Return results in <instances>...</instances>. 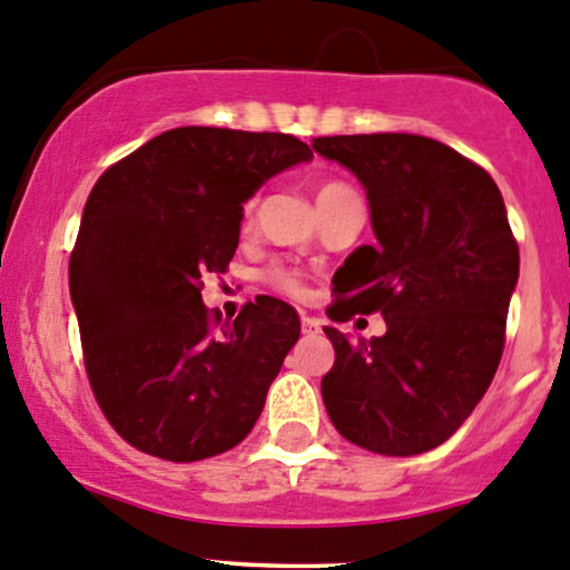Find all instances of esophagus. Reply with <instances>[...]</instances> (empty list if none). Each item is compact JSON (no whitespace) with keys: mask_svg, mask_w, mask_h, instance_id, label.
Segmentation results:
<instances>
[{"mask_svg":"<svg viewBox=\"0 0 570 570\" xmlns=\"http://www.w3.org/2000/svg\"><path fill=\"white\" fill-rule=\"evenodd\" d=\"M302 332L307 334V337H315V334H321V321L309 318V315H302Z\"/></svg>","mask_w":570,"mask_h":570,"instance_id":"esophagus-1","label":"esophagus"}]
</instances>
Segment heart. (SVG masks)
<instances>
[{"label": "heart", "instance_id": "heart-1", "mask_svg": "<svg viewBox=\"0 0 570 570\" xmlns=\"http://www.w3.org/2000/svg\"><path fill=\"white\" fill-rule=\"evenodd\" d=\"M345 191H351L345 184H326L321 186L318 197L315 199H318V203H326V199L345 195ZM268 283L277 287V291L287 293V296H298V293H302V279H298V274L287 272V268H272V272H268Z\"/></svg>", "mask_w": 570, "mask_h": 570}]
</instances>
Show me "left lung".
<instances>
[{
    "label": "left lung",
    "mask_w": 570,
    "mask_h": 570,
    "mask_svg": "<svg viewBox=\"0 0 570 570\" xmlns=\"http://www.w3.org/2000/svg\"><path fill=\"white\" fill-rule=\"evenodd\" d=\"M313 150L365 186L375 233L334 274L328 318L386 321L371 340L324 328L328 420L371 453H425L459 431L500 367L519 283L502 195L483 167L416 134L318 137Z\"/></svg>",
    "instance_id": "left-lung-1"
}]
</instances>
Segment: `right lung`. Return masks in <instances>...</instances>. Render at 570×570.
I'll return each mask as SVG.
<instances>
[{"label": "right lung", "mask_w": 570, "mask_h": 570, "mask_svg": "<svg viewBox=\"0 0 570 570\" xmlns=\"http://www.w3.org/2000/svg\"><path fill=\"white\" fill-rule=\"evenodd\" d=\"M309 158L291 134L184 126L92 186L70 255V302L98 406L142 453L203 461L255 428L302 332L298 315L261 296L222 324L199 287L236 255L246 199Z\"/></svg>", "instance_id": "add662e5"}]
</instances>
